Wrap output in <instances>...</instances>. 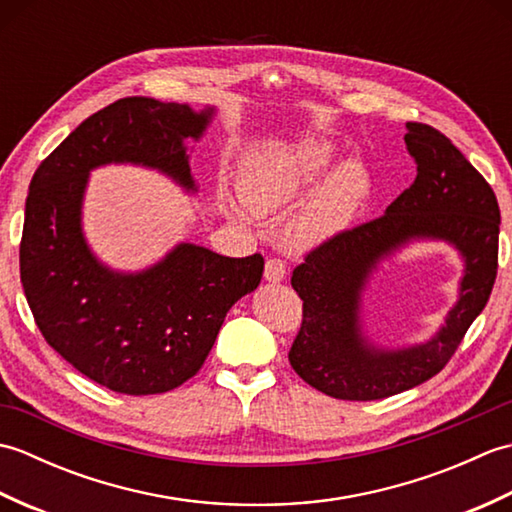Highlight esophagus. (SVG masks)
I'll return each instance as SVG.
<instances>
[{
  "instance_id": "1",
  "label": "esophagus",
  "mask_w": 512,
  "mask_h": 512,
  "mask_svg": "<svg viewBox=\"0 0 512 512\" xmlns=\"http://www.w3.org/2000/svg\"><path fill=\"white\" fill-rule=\"evenodd\" d=\"M264 277H266V281H270V284H279V281H284V277H286V264L277 257L268 259L266 268H264Z\"/></svg>"
}]
</instances>
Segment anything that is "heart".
<instances>
[{
    "mask_svg": "<svg viewBox=\"0 0 512 512\" xmlns=\"http://www.w3.org/2000/svg\"><path fill=\"white\" fill-rule=\"evenodd\" d=\"M341 151L328 140L308 138L297 145H277L253 151L239 165V191L248 209L257 215L286 211L310 195L329 173H335L319 193L286 224L284 242L292 253L328 244L361 209L369 195L367 169L356 160L339 164ZM239 220L246 211L239 204L228 206Z\"/></svg>",
    "mask_w": 512,
    "mask_h": 512,
    "instance_id": "b5f03b06",
    "label": "heart"
}]
</instances>
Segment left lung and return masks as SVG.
Instances as JSON below:
<instances>
[{"label": "left lung", "mask_w": 512, "mask_h": 512, "mask_svg": "<svg viewBox=\"0 0 512 512\" xmlns=\"http://www.w3.org/2000/svg\"><path fill=\"white\" fill-rule=\"evenodd\" d=\"M418 176L385 215L310 250L292 270L303 321L290 365L314 389L339 400H380L416 387L449 363L486 306L497 277L499 206L482 173L438 129L407 123ZM433 238L465 262L461 297L427 344L385 351L362 334L360 301L377 264L409 241Z\"/></svg>", "instance_id": "8db88e82"}]
</instances>
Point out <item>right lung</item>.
Segmentation results:
<instances>
[{
  "label": "right lung",
  "instance_id": "right-lung-1",
  "mask_svg": "<svg viewBox=\"0 0 512 512\" xmlns=\"http://www.w3.org/2000/svg\"><path fill=\"white\" fill-rule=\"evenodd\" d=\"M213 114L127 96L85 118L30 180L19 273L32 317L54 352L118 394H162L198 374L226 312L262 281L259 253L182 242L147 270L118 273L85 242L90 171L132 162L195 191L184 140H200Z\"/></svg>",
  "mask_w": 512,
  "mask_h": 512
}]
</instances>
